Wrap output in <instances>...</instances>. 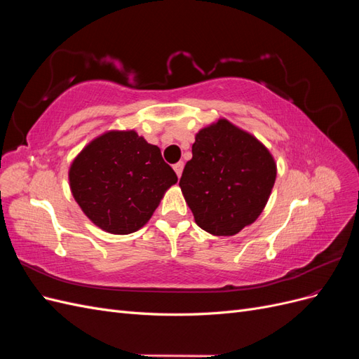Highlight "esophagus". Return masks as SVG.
<instances>
[{
  "mask_svg": "<svg viewBox=\"0 0 359 359\" xmlns=\"http://www.w3.org/2000/svg\"><path fill=\"white\" fill-rule=\"evenodd\" d=\"M173 169H175L177 175H178V178H180V177H181V173H182V169H184V161H178V163H175V165H173Z\"/></svg>",
  "mask_w": 359,
  "mask_h": 359,
  "instance_id": "1",
  "label": "esophagus"
}]
</instances>
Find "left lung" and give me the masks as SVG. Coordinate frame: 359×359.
<instances>
[{"instance_id": "left-lung-1", "label": "left lung", "mask_w": 359, "mask_h": 359, "mask_svg": "<svg viewBox=\"0 0 359 359\" xmlns=\"http://www.w3.org/2000/svg\"><path fill=\"white\" fill-rule=\"evenodd\" d=\"M191 153L180 187L196 224L211 235L232 236L255 223L277 177L268 148L220 118L199 130Z\"/></svg>"}]
</instances>
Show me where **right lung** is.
<instances>
[{"mask_svg": "<svg viewBox=\"0 0 359 359\" xmlns=\"http://www.w3.org/2000/svg\"><path fill=\"white\" fill-rule=\"evenodd\" d=\"M69 181L74 201L95 226L127 235L147 224L178 178L158 147L135 130H111L73 160Z\"/></svg>", "mask_w": 359, "mask_h": 359, "instance_id": "1", "label": "right lung"}]
</instances>
